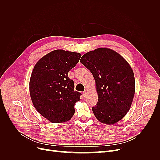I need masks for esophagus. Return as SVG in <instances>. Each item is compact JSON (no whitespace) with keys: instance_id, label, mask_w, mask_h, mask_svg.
<instances>
[{"instance_id":"1","label":"esophagus","mask_w":160,"mask_h":160,"mask_svg":"<svg viewBox=\"0 0 160 160\" xmlns=\"http://www.w3.org/2000/svg\"><path fill=\"white\" fill-rule=\"evenodd\" d=\"M87 95H88V92H87L86 91H85L83 92V98H86Z\"/></svg>"}]
</instances>
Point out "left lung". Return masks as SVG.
<instances>
[{"instance_id": "left-lung-1", "label": "left lung", "mask_w": 160, "mask_h": 160, "mask_svg": "<svg viewBox=\"0 0 160 160\" xmlns=\"http://www.w3.org/2000/svg\"><path fill=\"white\" fill-rule=\"evenodd\" d=\"M80 62L95 79L98 102L92 110L100 122H118L129 111L135 94L133 70L123 57L108 48L85 53Z\"/></svg>"}]
</instances>
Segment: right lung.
<instances>
[{"mask_svg":"<svg viewBox=\"0 0 160 160\" xmlns=\"http://www.w3.org/2000/svg\"><path fill=\"white\" fill-rule=\"evenodd\" d=\"M79 52L55 50L38 61L29 82L30 95L35 109L52 123L65 122L75 113L81 93L74 91L69 71L79 62Z\"/></svg>","mask_w":160,"mask_h":160,"instance_id":"add662e5","label":"right lung"}]
</instances>
